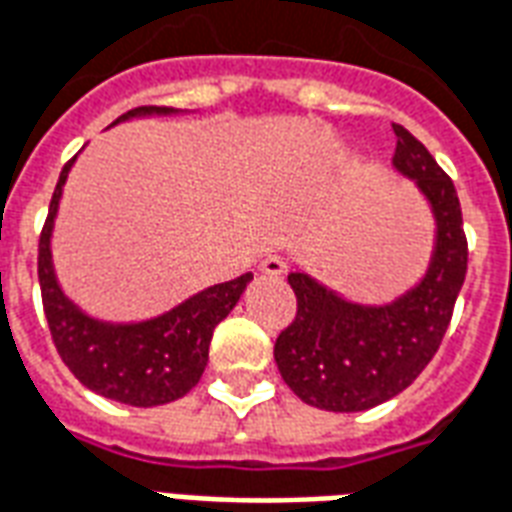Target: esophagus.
Returning a JSON list of instances; mask_svg holds the SVG:
<instances>
[{
  "label": "esophagus",
  "instance_id": "1",
  "mask_svg": "<svg viewBox=\"0 0 512 512\" xmlns=\"http://www.w3.org/2000/svg\"><path fill=\"white\" fill-rule=\"evenodd\" d=\"M260 271L268 276H282L287 271V260L282 255H268L263 263H260Z\"/></svg>",
  "mask_w": 512,
  "mask_h": 512
}]
</instances>
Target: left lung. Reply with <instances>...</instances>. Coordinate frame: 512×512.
Returning a JSON list of instances; mask_svg holds the SVG:
<instances>
[{"label":"left lung","instance_id":"left-lung-1","mask_svg":"<svg viewBox=\"0 0 512 512\" xmlns=\"http://www.w3.org/2000/svg\"><path fill=\"white\" fill-rule=\"evenodd\" d=\"M393 165L418 184L437 219V244L418 285L385 306H363L293 271L298 312L276 336L282 380L306 404L328 412L372 410L415 382L448 331L467 276V236L456 187L429 149L401 124Z\"/></svg>","mask_w":512,"mask_h":512}]
</instances>
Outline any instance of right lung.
<instances>
[{
  "label": "right lung",
  "mask_w": 512,
  "mask_h": 512,
  "mask_svg": "<svg viewBox=\"0 0 512 512\" xmlns=\"http://www.w3.org/2000/svg\"><path fill=\"white\" fill-rule=\"evenodd\" d=\"M151 113H173V108L140 105L135 111L119 116L113 124L132 116H151ZM70 165L73 160L64 165L59 176L37 246L40 293H43L45 320L51 328L56 352L62 355L64 366L89 391L100 393L105 399L121 401L130 407H160L181 399L203 377L214 328L238 304L246 285L252 282V274H241L238 279L208 287L176 309L143 323H102L83 314L62 293L51 260V233H54L56 208Z\"/></svg>",
  "instance_id": "add662e5"
}]
</instances>
